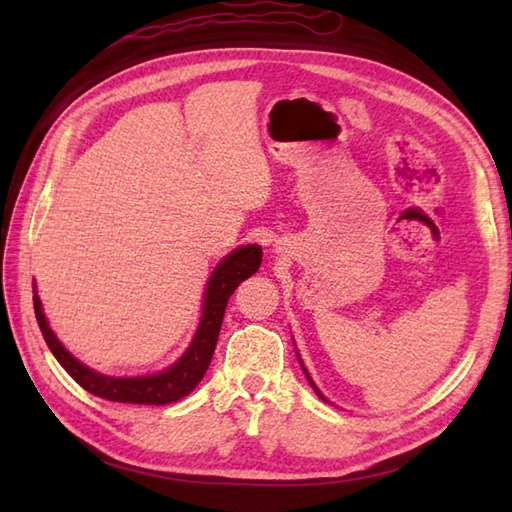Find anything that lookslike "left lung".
Segmentation results:
<instances>
[{
  "instance_id": "1",
  "label": "left lung",
  "mask_w": 512,
  "mask_h": 512,
  "mask_svg": "<svg viewBox=\"0 0 512 512\" xmlns=\"http://www.w3.org/2000/svg\"><path fill=\"white\" fill-rule=\"evenodd\" d=\"M299 363H301V367H303V361H301V358H299ZM303 372H306V376H308V380H310V385L314 387V391H317V394L321 396V391H319V387H317V385H314V380L310 378V374H308V369H306V367H303ZM321 398H323V396H321Z\"/></svg>"
}]
</instances>
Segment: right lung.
Wrapping results in <instances>:
<instances>
[{"label": "right lung", "mask_w": 512, "mask_h": 512, "mask_svg": "<svg viewBox=\"0 0 512 512\" xmlns=\"http://www.w3.org/2000/svg\"><path fill=\"white\" fill-rule=\"evenodd\" d=\"M262 264V248L257 244L239 246L231 255H226L220 264L215 266L213 275L209 279V286L204 292V306L198 332H195L191 345L187 347L176 363L171 367L162 369L158 374L149 376H134V378H116L94 372L88 365L65 350L61 341L50 330L46 314H43L41 301L32 297L35 303V317L41 328L43 339H46L50 352L61 363V367L68 372L76 383H79L90 394L112 400V402H132V405H169L176 402L198 387L204 378L206 369L211 365V358L217 345V336H220L222 319L226 303L231 299L235 288L242 284L244 279L255 275Z\"/></svg>", "instance_id": "1"}]
</instances>
